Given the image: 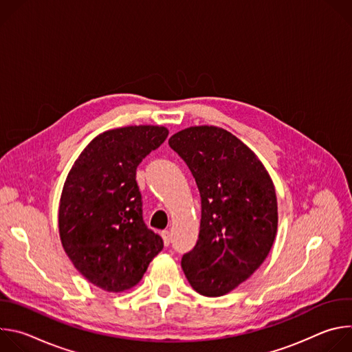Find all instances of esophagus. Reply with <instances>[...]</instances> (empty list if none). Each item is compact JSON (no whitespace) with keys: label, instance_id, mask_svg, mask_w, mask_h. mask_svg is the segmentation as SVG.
I'll list each match as a JSON object with an SVG mask.
<instances>
[{"label":"esophagus","instance_id":"esophagus-1","mask_svg":"<svg viewBox=\"0 0 352 352\" xmlns=\"http://www.w3.org/2000/svg\"><path fill=\"white\" fill-rule=\"evenodd\" d=\"M162 236H163V241H164V246H168L170 242H171V234H170V231H168V230H164V231L162 232Z\"/></svg>","mask_w":352,"mask_h":352}]
</instances>
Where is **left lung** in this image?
I'll return each instance as SVG.
<instances>
[{"label":"left lung","mask_w":352,"mask_h":352,"mask_svg":"<svg viewBox=\"0 0 352 352\" xmlns=\"http://www.w3.org/2000/svg\"><path fill=\"white\" fill-rule=\"evenodd\" d=\"M168 144L189 167L202 199L199 239L182 256V270L200 295H226L270 252L278 223L273 181L252 150L223 128L189 126Z\"/></svg>","instance_id":"left-lung-1"}]
</instances>
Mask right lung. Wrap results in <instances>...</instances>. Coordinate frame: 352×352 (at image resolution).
Segmentation results:
<instances>
[{
	"mask_svg": "<svg viewBox=\"0 0 352 352\" xmlns=\"http://www.w3.org/2000/svg\"><path fill=\"white\" fill-rule=\"evenodd\" d=\"M168 136L159 125H132L96 136L65 179L60 238L75 269L109 292L136 285L163 249L142 217L139 163Z\"/></svg>",
	"mask_w": 352,
	"mask_h": 352,
	"instance_id": "1",
	"label": "right lung"
}]
</instances>
